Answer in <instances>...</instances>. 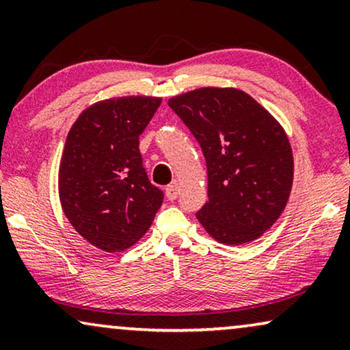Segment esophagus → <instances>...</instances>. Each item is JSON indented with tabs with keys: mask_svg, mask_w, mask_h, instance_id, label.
I'll return each mask as SVG.
<instances>
[{
	"mask_svg": "<svg viewBox=\"0 0 350 350\" xmlns=\"http://www.w3.org/2000/svg\"><path fill=\"white\" fill-rule=\"evenodd\" d=\"M166 198L168 200H176L177 198V195H179V187H177L176 184H171V185H168L166 187Z\"/></svg>",
	"mask_w": 350,
	"mask_h": 350,
	"instance_id": "34e87169",
	"label": "esophagus"
}]
</instances>
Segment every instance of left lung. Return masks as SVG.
Wrapping results in <instances>:
<instances>
[{
  "instance_id": "obj_1",
  "label": "left lung",
  "mask_w": 350,
  "mask_h": 350,
  "mask_svg": "<svg viewBox=\"0 0 350 350\" xmlns=\"http://www.w3.org/2000/svg\"><path fill=\"white\" fill-rule=\"evenodd\" d=\"M168 106L200 142L209 201L196 219L214 239H257L279 219L293 180L288 139L269 112L236 88H198Z\"/></svg>"
}]
</instances>
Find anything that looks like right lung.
<instances>
[{
	"mask_svg": "<svg viewBox=\"0 0 350 350\" xmlns=\"http://www.w3.org/2000/svg\"><path fill=\"white\" fill-rule=\"evenodd\" d=\"M160 103L152 96L100 101L68 133L58 176L63 211L82 238L106 252L135 244L163 204L139 152V136Z\"/></svg>",
	"mask_w": 350,
	"mask_h": 350,
	"instance_id": "1",
	"label": "right lung"
}]
</instances>
